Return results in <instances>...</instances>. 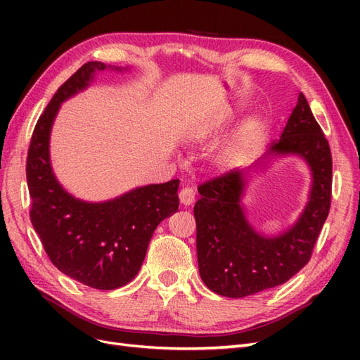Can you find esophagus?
Masks as SVG:
<instances>
[{
    "label": "esophagus",
    "mask_w": 360,
    "mask_h": 360,
    "mask_svg": "<svg viewBox=\"0 0 360 360\" xmlns=\"http://www.w3.org/2000/svg\"><path fill=\"white\" fill-rule=\"evenodd\" d=\"M179 197H180V202H181L183 205H191V204L195 202V191H193L192 188L186 186V188H183V189L180 191Z\"/></svg>",
    "instance_id": "esophagus-1"
}]
</instances>
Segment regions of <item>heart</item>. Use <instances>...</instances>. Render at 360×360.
Masks as SVG:
<instances>
[{
    "mask_svg": "<svg viewBox=\"0 0 360 360\" xmlns=\"http://www.w3.org/2000/svg\"><path fill=\"white\" fill-rule=\"evenodd\" d=\"M249 143H250V129H245L243 132H240V135H238L234 141L233 144L230 146V148H228V158H238L242 156L246 148L249 147Z\"/></svg>",
    "mask_w": 360,
    "mask_h": 360,
    "instance_id": "obj_1",
    "label": "heart"
}]
</instances>
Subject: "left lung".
<instances>
[{
	"label": "left lung",
	"instance_id": "left-lung-1",
	"mask_svg": "<svg viewBox=\"0 0 360 360\" xmlns=\"http://www.w3.org/2000/svg\"><path fill=\"white\" fill-rule=\"evenodd\" d=\"M271 155H300L312 171V189L297 224L279 237L258 234L240 207L243 171L201 183L195 202L197 255L204 284L225 297H245L284 284L308 264L332 198V153L308 101L300 93Z\"/></svg>",
	"mask_w": 360,
	"mask_h": 360
}]
</instances>
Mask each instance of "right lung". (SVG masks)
Instances as JSON below:
<instances>
[{
  "label": "right lung",
  "mask_w": 360,
  "mask_h": 360,
  "mask_svg": "<svg viewBox=\"0 0 360 360\" xmlns=\"http://www.w3.org/2000/svg\"><path fill=\"white\" fill-rule=\"evenodd\" d=\"M85 63L53 94L39 117L28 147L30 219L52 264L96 290H115L132 281L146 258L156 226L179 210V183L138 188L117 200H75L56 180L49 163V132L60 103L105 70Z\"/></svg>",
  "instance_id": "right-lung-1"
}]
</instances>
